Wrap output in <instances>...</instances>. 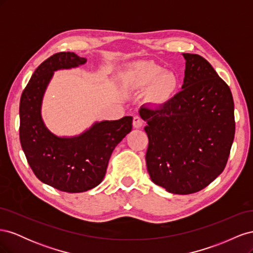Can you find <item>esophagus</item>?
Instances as JSON below:
<instances>
[{
  "label": "esophagus",
  "instance_id": "obj_1",
  "mask_svg": "<svg viewBox=\"0 0 253 253\" xmlns=\"http://www.w3.org/2000/svg\"><path fill=\"white\" fill-rule=\"evenodd\" d=\"M143 125V121L139 116H135L133 119V126L135 128H140Z\"/></svg>",
  "mask_w": 253,
  "mask_h": 253
}]
</instances>
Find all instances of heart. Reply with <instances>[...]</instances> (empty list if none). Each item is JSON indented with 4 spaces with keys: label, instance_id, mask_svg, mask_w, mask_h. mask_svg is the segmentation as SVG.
Wrapping results in <instances>:
<instances>
[{
    "label": "heart",
    "instance_id": "1",
    "mask_svg": "<svg viewBox=\"0 0 253 253\" xmlns=\"http://www.w3.org/2000/svg\"><path fill=\"white\" fill-rule=\"evenodd\" d=\"M128 84L134 88L150 89L149 101L155 108L170 103L179 85L173 74H167L154 65H144L131 72Z\"/></svg>",
    "mask_w": 253,
    "mask_h": 253
}]
</instances>
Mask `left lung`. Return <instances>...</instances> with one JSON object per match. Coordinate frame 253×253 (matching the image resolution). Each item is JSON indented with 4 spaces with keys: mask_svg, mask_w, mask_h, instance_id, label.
Segmentation results:
<instances>
[{
    "mask_svg": "<svg viewBox=\"0 0 253 253\" xmlns=\"http://www.w3.org/2000/svg\"><path fill=\"white\" fill-rule=\"evenodd\" d=\"M186 60L181 90L162 108L142 105L149 137L145 154L152 181L173 194L201 191L224 171L234 139L231 90L195 53Z\"/></svg>",
    "mask_w": 253,
    "mask_h": 253,
    "instance_id": "8db88e82",
    "label": "left lung"
}]
</instances>
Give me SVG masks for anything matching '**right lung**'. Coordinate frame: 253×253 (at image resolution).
<instances>
[{
    "label": "right lung",
    "mask_w": 253,
    "mask_h": 253,
    "mask_svg": "<svg viewBox=\"0 0 253 253\" xmlns=\"http://www.w3.org/2000/svg\"><path fill=\"white\" fill-rule=\"evenodd\" d=\"M86 61L75 52L55 53L35 71L20 101V141L30 168L43 183L68 193L97 187L114 149L132 131V116L96 121L75 136H59L45 125L43 97L53 74Z\"/></svg>",
    "instance_id": "add662e5"
}]
</instances>
